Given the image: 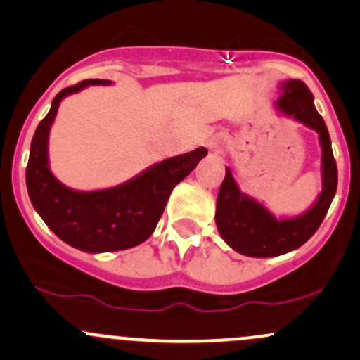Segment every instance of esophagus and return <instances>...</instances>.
<instances>
[{
  "instance_id": "34e87169",
  "label": "esophagus",
  "mask_w": 360,
  "mask_h": 360,
  "mask_svg": "<svg viewBox=\"0 0 360 360\" xmlns=\"http://www.w3.org/2000/svg\"><path fill=\"white\" fill-rule=\"evenodd\" d=\"M208 147L212 148V150H214V152H220L221 148L225 147V139H221V137H213V139L208 142Z\"/></svg>"
}]
</instances>
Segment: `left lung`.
<instances>
[{
	"label": "left lung",
	"mask_w": 360,
	"mask_h": 360,
	"mask_svg": "<svg viewBox=\"0 0 360 360\" xmlns=\"http://www.w3.org/2000/svg\"><path fill=\"white\" fill-rule=\"evenodd\" d=\"M276 106L283 113L316 130L320 135L323 191L318 196L313 208L303 217L276 220L262 205L255 203L249 196H243L235 183L232 171L226 167L225 179L218 191L214 220L223 240L249 257H276L308 242L323 221L337 193L338 172L332 142L323 118L315 108L311 91L303 81H288Z\"/></svg>",
	"instance_id": "8db88e82"
}]
</instances>
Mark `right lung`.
Masks as SVG:
<instances>
[{
    "instance_id": "right-lung-1",
    "label": "right lung",
    "mask_w": 360,
    "mask_h": 360,
    "mask_svg": "<svg viewBox=\"0 0 360 360\" xmlns=\"http://www.w3.org/2000/svg\"><path fill=\"white\" fill-rule=\"evenodd\" d=\"M106 79H84L53 98L51 111L37 127L27 164V189L32 205L60 240L84 252L125 250L146 242L162 217L171 191L203 157L205 147L171 157L146 172L103 191L79 193L65 188L49 169L47 140L62 98Z\"/></svg>"
}]
</instances>
